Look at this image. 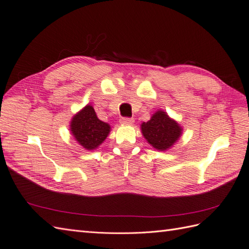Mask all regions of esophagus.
Returning <instances> with one entry per match:
<instances>
[{"mask_svg":"<svg viewBox=\"0 0 249 249\" xmlns=\"http://www.w3.org/2000/svg\"><path fill=\"white\" fill-rule=\"evenodd\" d=\"M134 122L132 118H122L120 119V123L122 125H131Z\"/></svg>","mask_w":249,"mask_h":249,"instance_id":"34e87169","label":"esophagus"}]
</instances>
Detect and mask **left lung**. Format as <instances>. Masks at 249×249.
Wrapping results in <instances>:
<instances>
[{"label":"left lung","mask_w":249,"mask_h":249,"mask_svg":"<svg viewBox=\"0 0 249 249\" xmlns=\"http://www.w3.org/2000/svg\"><path fill=\"white\" fill-rule=\"evenodd\" d=\"M143 137L154 149L167 151L171 149L182 134V127L177 121L170 118L164 110L155 111L150 120L141 124Z\"/></svg>","instance_id":"left-lung-1"}]
</instances>
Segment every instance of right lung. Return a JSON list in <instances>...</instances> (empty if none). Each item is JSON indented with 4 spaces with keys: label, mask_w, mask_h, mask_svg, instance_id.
Instances as JSON below:
<instances>
[{
    "label": "right lung",
    "mask_w": 249,
    "mask_h": 249,
    "mask_svg": "<svg viewBox=\"0 0 249 249\" xmlns=\"http://www.w3.org/2000/svg\"><path fill=\"white\" fill-rule=\"evenodd\" d=\"M110 125L99 120L90 104L85 105L71 120L70 130L78 144L90 151L100 146L110 132Z\"/></svg>",
    "instance_id": "obj_1"
}]
</instances>
